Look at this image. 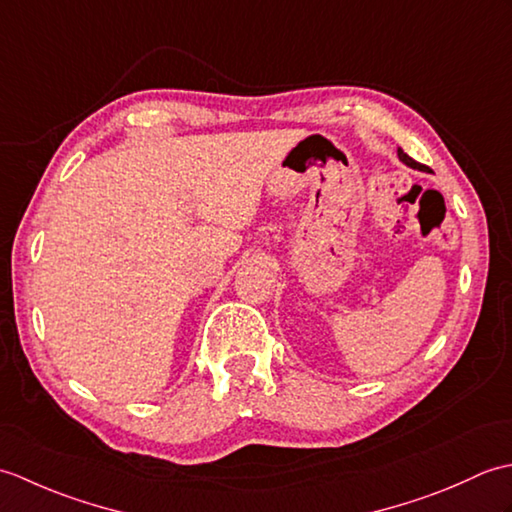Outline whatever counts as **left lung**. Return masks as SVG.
<instances>
[{"instance_id": "left-lung-1", "label": "left lung", "mask_w": 512, "mask_h": 512, "mask_svg": "<svg viewBox=\"0 0 512 512\" xmlns=\"http://www.w3.org/2000/svg\"><path fill=\"white\" fill-rule=\"evenodd\" d=\"M398 158H400V162H405V165H407V167H411V169H418V171H429L427 167L420 165V162H416V160H413V158H409V156H407L405 151H402V149H398Z\"/></svg>"}]
</instances>
